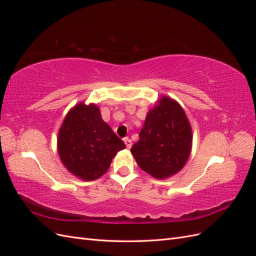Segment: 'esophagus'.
<instances>
[{
    "label": "esophagus",
    "mask_w": 256,
    "mask_h": 256,
    "mask_svg": "<svg viewBox=\"0 0 256 256\" xmlns=\"http://www.w3.org/2000/svg\"><path fill=\"white\" fill-rule=\"evenodd\" d=\"M124 142H125L127 148H131V146H132V141H131L129 138H124Z\"/></svg>",
    "instance_id": "esophagus-1"
}]
</instances>
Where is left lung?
<instances>
[{"mask_svg": "<svg viewBox=\"0 0 256 256\" xmlns=\"http://www.w3.org/2000/svg\"><path fill=\"white\" fill-rule=\"evenodd\" d=\"M138 141L131 154L143 171L164 180L178 173L187 162L192 146V131L182 108L162 96L146 115Z\"/></svg>", "mask_w": 256, "mask_h": 256, "instance_id": "obj_1", "label": "left lung"}]
</instances>
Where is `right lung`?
Returning a JSON list of instances; mask_svg holds the SVG:
<instances>
[{"instance_id": "right-lung-1", "label": "right lung", "mask_w": 256, "mask_h": 256, "mask_svg": "<svg viewBox=\"0 0 256 256\" xmlns=\"http://www.w3.org/2000/svg\"><path fill=\"white\" fill-rule=\"evenodd\" d=\"M126 145L104 122L99 108L78 104L69 111L58 136L60 158L69 172L83 180H95L110 168Z\"/></svg>"}]
</instances>
